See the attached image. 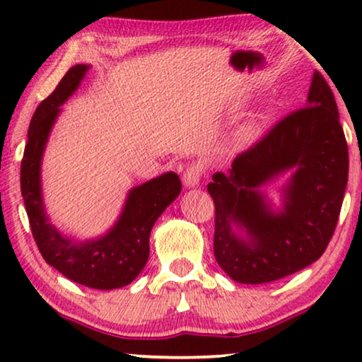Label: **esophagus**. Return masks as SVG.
Here are the masks:
<instances>
[{
  "instance_id": "1",
  "label": "esophagus",
  "mask_w": 362,
  "mask_h": 362,
  "mask_svg": "<svg viewBox=\"0 0 362 362\" xmlns=\"http://www.w3.org/2000/svg\"><path fill=\"white\" fill-rule=\"evenodd\" d=\"M202 175H204V166L201 163H189L182 173V182L186 187H194L199 185Z\"/></svg>"
}]
</instances>
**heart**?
Listing matches in <instances>:
<instances>
[{
  "mask_svg": "<svg viewBox=\"0 0 362 362\" xmlns=\"http://www.w3.org/2000/svg\"><path fill=\"white\" fill-rule=\"evenodd\" d=\"M257 128H259V125H254V123H252V125H249V127H245L244 128V133H242L244 140H249V138L254 136L255 132H257Z\"/></svg>",
  "mask_w": 362,
  "mask_h": 362,
  "instance_id": "1",
  "label": "heart"
}]
</instances>
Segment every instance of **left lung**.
I'll use <instances>...</instances> for the list:
<instances>
[{
  "label": "left lung",
  "instance_id": "1",
  "mask_svg": "<svg viewBox=\"0 0 362 362\" xmlns=\"http://www.w3.org/2000/svg\"><path fill=\"white\" fill-rule=\"evenodd\" d=\"M296 168L286 209L275 215L258 187ZM348 143L333 92L313 72L308 103L276 122L207 191L216 206L214 255L239 284H267L318 260L334 234L348 185ZM244 226L247 240L231 230Z\"/></svg>",
  "mask_w": 362,
  "mask_h": 362
}]
</instances>
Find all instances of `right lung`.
I'll return each mask as SVG.
<instances>
[{
  "label": "right lung",
  "instance_id": "add662e5",
  "mask_svg": "<svg viewBox=\"0 0 362 362\" xmlns=\"http://www.w3.org/2000/svg\"><path fill=\"white\" fill-rule=\"evenodd\" d=\"M87 69L83 64L69 69L56 90L34 112L21 161V194L33 237L44 260L76 284L113 290L132 284L146 265L151 227L181 192V181L176 173L170 171L133 187L120 219L98 240L76 244L51 226L41 197L44 146L61 112L59 107L76 92Z\"/></svg>",
  "mask_w": 362,
  "mask_h": 362
}]
</instances>
